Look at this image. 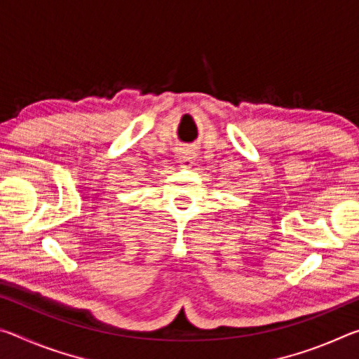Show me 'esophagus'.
I'll list each match as a JSON object with an SVG mask.
<instances>
[{"mask_svg": "<svg viewBox=\"0 0 359 359\" xmlns=\"http://www.w3.org/2000/svg\"><path fill=\"white\" fill-rule=\"evenodd\" d=\"M194 160H196V155L193 154V151L187 150V151H180L177 155V161L180 163L184 168H190L194 165Z\"/></svg>", "mask_w": 359, "mask_h": 359, "instance_id": "34e87169", "label": "esophagus"}]
</instances>
